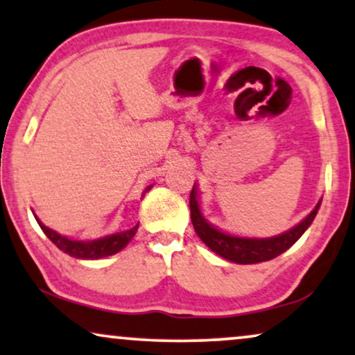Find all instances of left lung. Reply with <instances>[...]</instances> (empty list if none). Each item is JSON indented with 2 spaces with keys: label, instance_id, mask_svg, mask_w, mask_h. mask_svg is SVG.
Segmentation results:
<instances>
[{
  "label": "left lung",
  "instance_id": "1",
  "mask_svg": "<svg viewBox=\"0 0 355 355\" xmlns=\"http://www.w3.org/2000/svg\"><path fill=\"white\" fill-rule=\"evenodd\" d=\"M319 205H321V200H319L316 207H314V211L309 214L303 222H300L298 225L293 227L291 230L284 232L282 235H278V237L243 239L224 234V232L217 230L216 227H212L211 224L205 222L202 214H200L198 196H196L194 187H192L189 198L191 220L192 225H194L196 234L199 235V239L202 240L212 252H216L217 255L240 265L260 263V261H268L271 258L282 255V253L284 250H288V248L304 234L306 229L311 225V222L314 220V217H316L318 214Z\"/></svg>",
  "mask_w": 355,
  "mask_h": 355
}]
</instances>
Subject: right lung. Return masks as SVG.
Returning a JSON list of instances; mask_svg holds the SVG:
<instances>
[{"label": "right lung", "mask_w": 355, "mask_h": 355, "mask_svg": "<svg viewBox=\"0 0 355 355\" xmlns=\"http://www.w3.org/2000/svg\"><path fill=\"white\" fill-rule=\"evenodd\" d=\"M148 189H150V187H148ZM36 220L44 234L49 237L51 242L54 243L59 250H62L64 253H67V255H71L73 258H82V260H97V258L110 257L113 253L120 252L121 248L128 245V242L135 237V234H137L138 230V225H135L133 229L118 232V234L108 235V237L105 239L92 240V242H80V240L67 239L64 237V235L51 230L49 227L44 225L37 217Z\"/></svg>", "instance_id": "add662e5"}]
</instances>
